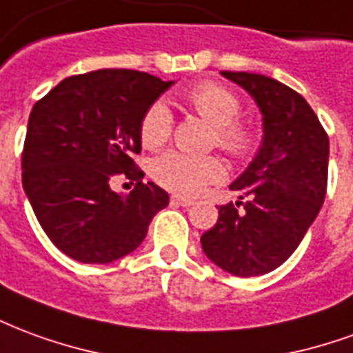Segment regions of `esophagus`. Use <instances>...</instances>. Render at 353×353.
<instances>
[{
    "instance_id": "esophagus-1",
    "label": "esophagus",
    "mask_w": 353,
    "mask_h": 353,
    "mask_svg": "<svg viewBox=\"0 0 353 353\" xmlns=\"http://www.w3.org/2000/svg\"><path fill=\"white\" fill-rule=\"evenodd\" d=\"M172 204H176V206L189 208V206H192L194 202H192L191 199H183V196H172Z\"/></svg>"
}]
</instances>
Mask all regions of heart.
I'll return each instance as SVG.
<instances>
[{
  "label": "heart",
  "mask_w": 353,
  "mask_h": 353,
  "mask_svg": "<svg viewBox=\"0 0 353 353\" xmlns=\"http://www.w3.org/2000/svg\"><path fill=\"white\" fill-rule=\"evenodd\" d=\"M187 101L206 123L214 126V143L232 157H245L255 145V132L250 124L238 121L240 98L219 83H200L187 94ZM174 128V117L164 101L149 105L139 123V138L147 149H161L168 143ZM225 176L221 161L212 154L196 157L181 151H170L154 159L151 177L176 194H196L206 185Z\"/></svg>",
  "instance_id": "b5f03b06"
}]
</instances>
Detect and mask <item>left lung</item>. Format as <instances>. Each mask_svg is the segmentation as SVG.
Here are the masks:
<instances>
[{"instance_id":"1","label":"left lung","mask_w":353,"mask_h":353,"mask_svg":"<svg viewBox=\"0 0 353 353\" xmlns=\"http://www.w3.org/2000/svg\"><path fill=\"white\" fill-rule=\"evenodd\" d=\"M221 75L259 105L263 141L230 185L238 192L236 206L230 202L219 208V219L200 244L225 272L250 278L283 265L319 214L327 191L329 138L314 109L293 88L259 73Z\"/></svg>"}]
</instances>
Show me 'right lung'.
<instances>
[{"instance_id":"right-lung-1","label":"right lung","mask_w":353,"mask_h":353,"mask_svg":"<svg viewBox=\"0 0 353 353\" xmlns=\"http://www.w3.org/2000/svg\"><path fill=\"white\" fill-rule=\"evenodd\" d=\"M174 81L134 70L72 75L37 101L22 151V185L37 221L68 257L105 265L138 248L168 192L132 161L141 151L139 123ZM137 181L119 195L110 181Z\"/></svg>"}]
</instances>
